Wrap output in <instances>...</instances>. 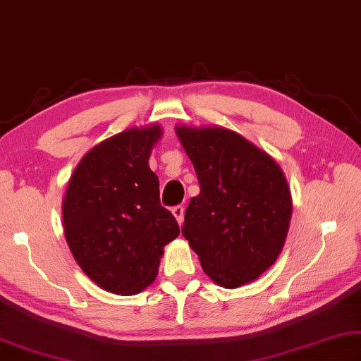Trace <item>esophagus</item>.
<instances>
[{
	"label": "esophagus",
	"mask_w": 361,
	"mask_h": 361,
	"mask_svg": "<svg viewBox=\"0 0 361 361\" xmlns=\"http://www.w3.org/2000/svg\"><path fill=\"white\" fill-rule=\"evenodd\" d=\"M173 214H174V217H176V220H177V224L179 225H182V222H184V206H174L173 207Z\"/></svg>",
	"instance_id": "esophagus-1"
}]
</instances>
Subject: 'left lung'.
Instances as JSON below:
<instances>
[{"mask_svg": "<svg viewBox=\"0 0 361 361\" xmlns=\"http://www.w3.org/2000/svg\"><path fill=\"white\" fill-rule=\"evenodd\" d=\"M200 182L182 235L225 288L255 281L286 243L292 198L277 163L226 128H176Z\"/></svg>", "mask_w": 361, "mask_h": 361, "instance_id": "obj_1", "label": "left lung"}]
</instances>
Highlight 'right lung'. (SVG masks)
<instances>
[{"label":"right lung","instance_id":"1","mask_svg":"<svg viewBox=\"0 0 361 361\" xmlns=\"http://www.w3.org/2000/svg\"><path fill=\"white\" fill-rule=\"evenodd\" d=\"M158 126L131 128L106 139L82 158L63 201V225L80 269L101 288L136 295L158 273L163 247L179 225L160 203L149 168Z\"/></svg>","mask_w":361,"mask_h":361}]
</instances>
